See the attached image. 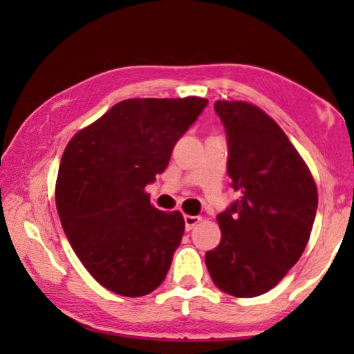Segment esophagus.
<instances>
[{
	"label": "esophagus",
	"mask_w": 354,
	"mask_h": 354,
	"mask_svg": "<svg viewBox=\"0 0 354 354\" xmlns=\"http://www.w3.org/2000/svg\"><path fill=\"white\" fill-rule=\"evenodd\" d=\"M183 221H185V229L187 230H192L193 227H195L198 222L201 221V217L200 216H188V214H185V216H183Z\"/></svg>",
	"instance_id": "esophagus-1"
}]
</instances>
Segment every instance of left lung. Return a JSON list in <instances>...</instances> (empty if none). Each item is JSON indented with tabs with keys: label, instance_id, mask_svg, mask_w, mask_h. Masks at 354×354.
Here are the masks:
<instances>
[{
	"label": "left lung",
	"instance_id": "1",
	"mask_svg": "<svg viewBox=\"0 0 354 354\" xmlns=\"http://www.w3.org/2000/svg\"><path fill=\"white\" fill-rule=\"evenodd\" d=\"M229 147L227 174L240 193L217 216L222 239L205 256L222 292L253 298L274 288L301 258L317 209V188L283 130L245 101H216Z\"/></svg>",
	"mask_w": 354,
	"mask_h": 354
}]
</instances>
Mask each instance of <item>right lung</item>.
I'll list each match as a JSON object with an SVG mask.
<instances>
[{
	"label": "right lung",
	"instance_id": "1",
	"mask_svg": "<svg viewBox=\"0 0 354 354\" xmlns=\"http://www.w3.org/2000/svg\"><path fill=\"white\" fill-rule=\"evenodd\" d=\"M206 104L198 96L120 101L64 149L57 214L82 264L111 292L143 297L166 279L185 221L151 206L145 188Z\"/></svg>",
	"mask_w": 354,
	"mask_h": 354
}]
</instances>
